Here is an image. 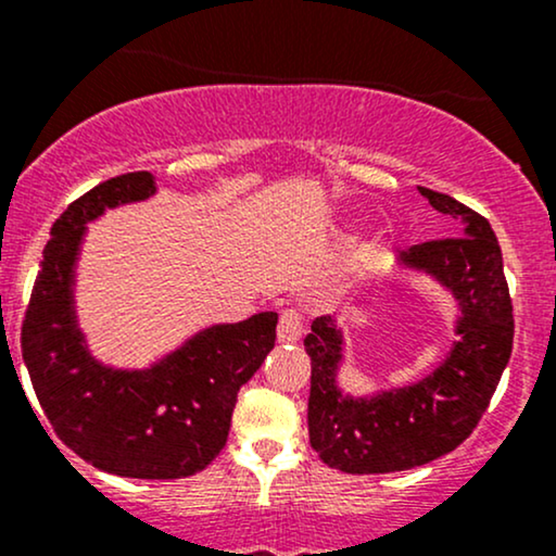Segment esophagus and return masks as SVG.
I'll return each instance as SVG.
<instances>
[{
  "mask_svg": "<svg viewBox=\"0 0 556 556\" xmlns=\"http://www.w3.org/2000/svg\"><path fill=\"white\" fill-rule=\"evenodd\" d=\"M300 334H303V316H300L298 308H285L282 316H279L277 340L282 344H292L300 340Z\"/></svg>",
  "mask_w": 556,
  "mask_h": 556,
  "instance_id": "34e87169",
  "label": "esophagus"
}]
</instances>
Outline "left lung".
I'll list each match as a JSON object with an SVG mask.
<instances>
[{
  "mask_svg": "<svg viewBox=\"0 0 556 556\" xmlns=\"http://www.w3.org/2000/svg\"><path fill=\"white\" fill-rule=\"evenodd\" d=\"M437 212L460 219V238L413 245L400 266L420 271L455 298L457 318L450 353L407 387L348 394L337 381L344 363V331L337 318L311 324L308 433L311 446L342 473H394L446 455L486 413L513 353V300L494 229L452 195L418 188Z\"/></svg>",
  "mask_w": 556,
  "mask_h": 556,
  "instance_id": "8db88e82",
  "label": "left lung"
}]
</instances>
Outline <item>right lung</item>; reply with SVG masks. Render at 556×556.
<instances>
[{"label": "right lung", "instance_id": "obj_1", "mask_svg": "<svg viewBox=\"0 0 556 556\" xmlns=\"http://www.w3.org/2000/svg\"><path fill=\"white\" fill-rule=\"evenodd\" d=\"M154 193L151 172H130L70 203L43 248L21 344L41 410L75 455L106 473L164 481L198 473L227 444L240 387L277 340V314L212 324L149 368L93 358L75 311L86 225Z\"/></svg>", "mask_w": 556, "mask_h": 556}]
</instances>
